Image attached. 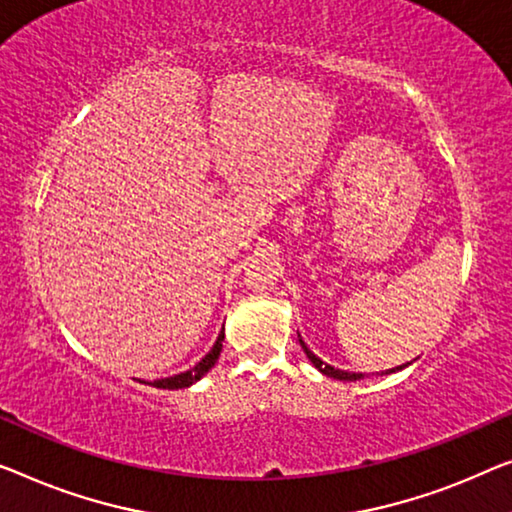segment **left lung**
Returning a JSON list of instances; mask_svg holds the SVG:
<instances>
[{
  "label": "left lung",
  "instance_id": "8db88e82",
  "mask_svg": "<svg viewBox=\"0 0 512 512\" xmlns=\"http://www.w3.org/2000/svg\"><path fill=\"white\" fill-rule=\"evenodd\" d=\"M299 342H301V347H303V352H305V356L310 358V363L315 365V368L322 372V375H326V377H333V379H340V381H358V379H365V375L363 372H347V370H338V368H333V365H329V363H324L322 358H317L315 354L310 352L308 349V345H305V342L299 338ZM409 365V363H407ZM407 365H398V368H393V370H386V372H381V375H391V372H395V370H402V368H407Z\"/></svg>",
  "mask_w": 512,
  "mask_h": 512
}]
</instances>
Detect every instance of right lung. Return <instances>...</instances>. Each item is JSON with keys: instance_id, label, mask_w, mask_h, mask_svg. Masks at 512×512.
Here are the masks:
<instances>
[{"instance_id": "right-lung-1", "label": "right lung", "mask_w": 512, "mask_h": 512, "mask_svg": "<svg viewBox=\"0 0 512 512\" xmlns=\"http://www.w3.org/2000/svg\"><path fill=\"white\" fill-rule=\"evenodd\" d=\"M223 340H225V333L220 331L216 345L211 347V352L202 358L200 363L195 365V368H190L186 372H181V375H174V377H165V379H156L151 381L149 386H156V388H167V391H177V388H188L193 386L197 379H202L207 372L216 365L220 352H223Z\"/></svg>"}]
</instances>
